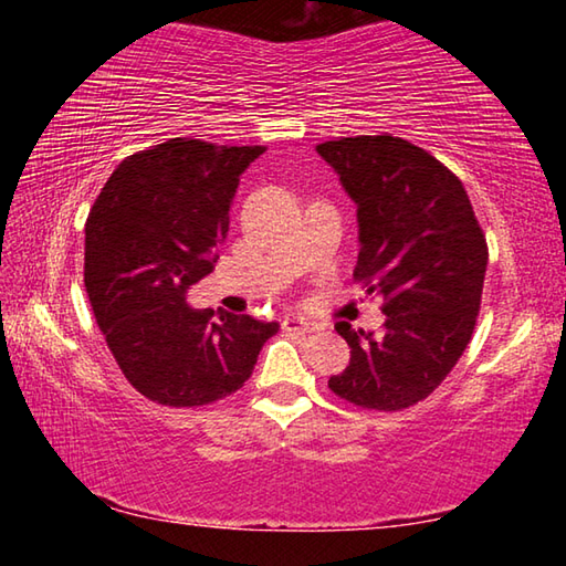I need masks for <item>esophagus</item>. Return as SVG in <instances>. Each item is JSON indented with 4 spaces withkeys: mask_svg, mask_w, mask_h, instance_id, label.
<instances>
[{
    "mask_svg": "<svg viewBox=\"0 0 566 566\" xmlns=\"http://www.w3.org/2000/svg\"><path fill=\"white\" fill-rule=\"evenodd\" d=\"M282 329L294 332V334H310V332H314V324H310L302 317H294V314H286V317L282 319Z\"/></svg>",
    "mask_w": 566,
    "mask_h": 566,
    "instance_id": "esophagus-1",
    "label": "esophagus"
}]
</instances>
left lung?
Listing matches in <instances>:
<instances>
[{
    "mask_svg": "<svg viewBox=\"0 0 566 566\" xmlns=\"http://www.w3.org/2000/svg\"><path fill=\"white\" fill-rule=\"evenodd\" d=\"M357 205L354 280L381 294L385 329H337L349 367L334 395L361 409L415 407L442 385L472 339L486 272V239L462 181L442 161L391 134L317 145Z\"/></svg>",
    "mask_w": 566,
    "mask_h": 566,
    "instance_id": "obj_1",
    "label": "left lung"
}]
</instances>
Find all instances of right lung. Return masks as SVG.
<instances>
[{"label":"right lung","instance_id":"right-lung-1","mask_svg":"<svg viewBox=\"0 0 566 566\" xmlns=\"http://www.w3.org/2000/svg\"><path fill=\"white\" fill-rule=\"evenodd\" d=\"M264 147L177 137L112 171L87 217L84 286L122 375L165 407H202L252 377L280 324L191 310L214 270L239 175Z\"/></svg>","mask_w":566,"mask_h":566}]
</instances>
